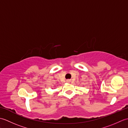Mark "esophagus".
I'll return each mask as SVG.
<instances>
[{"instance_id": "obj_1", "label": "esophagus", "mask_w": 128, "mask_h": 128, "mask_svg": "<svg viewBox=\"0 0 128 128\" xmlns=\"http://www.w3.org/2000/svg\"><path fill=\"white\" fill-rule=\"evenodd\" d=\"M67 81H68V82H70V80H68Z\"/></svg>"}]
</instances>
